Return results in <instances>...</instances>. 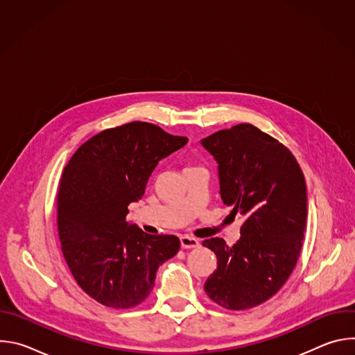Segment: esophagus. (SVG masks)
<instances>
[{
    "mask_svg": "<svg viewBox=\"0 0 355 355\" xmlns=\"http://www.w3.org/2000/svg\"><path fill=\"white\" fill-rule=\"evenodd\" d=\"M180 240H181V247L182 248H196V247H199V241L195 237L182 236Z\"/></svg>",
    "mask_w": 355,
    "mask_h": 355,
    "instance_id": "esophagus-1",
    "label": "esophagus"
}]
</instances>
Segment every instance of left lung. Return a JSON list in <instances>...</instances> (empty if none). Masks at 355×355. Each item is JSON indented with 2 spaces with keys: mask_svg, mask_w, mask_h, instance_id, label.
<instances>
[{
  "mask_svg": "<svg viewBox=\"0 0 355 355\" xmlns=\"http://www.w3.org/2000/svg\"><path fill=\"white\" fill-rule=\"evenodd\" d=\"M200 144L218 163L223 204L244 219L233 245L219 237L202 243L218 259L204 288L222 308H254L296 266L306 229L305 177L284 144L250 123L215 132Z\"/></svg>",
  "mask_w": 355,
  "mask_h": 355,
  "instance_id": "left-lung-1",
  "label": "left lung"
}]
</instances>
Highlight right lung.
<instances>
[{
    "instance_id": "add662e5",
    "label": "right lung",
    "mask_w": 355,
    "mask_h": 355,
    "mask_svg": "<svg viewBox=\"0 0 355 355\" xmlns=\"http://www.w3.org/2000/svg\"><path fill=\"white\" fill-rule=\"evenodd\" d=\"M187 141L130 122L87 140L64 167L58 192L63 256L81 289L108 308L139 305L159 267L180 250L177 236L147 234L126 215L157 164Z\"/></svg>"
}]
</instances>
